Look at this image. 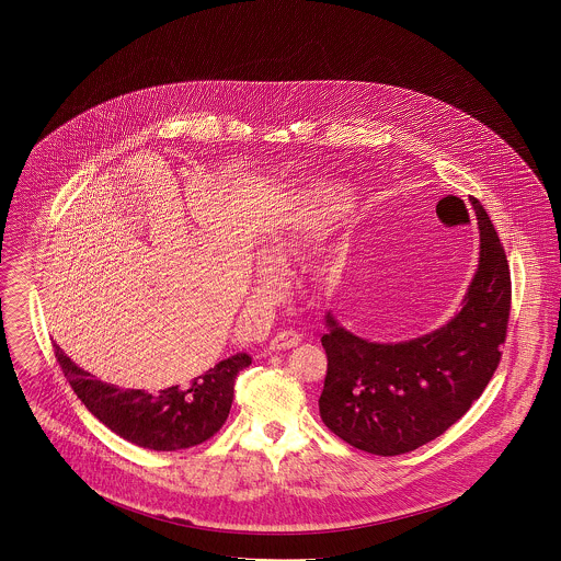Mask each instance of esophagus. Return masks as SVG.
Instances as JSON below:
<instances>
[{
  "mask_svg": "<svg viewBox=\"0 0 561 561\" xmlns=\"http://www.w3.org/2000/svg\"><path fill=\"white\" fill-rule=\"evenodd\" d=\"M302 341V336L296 332V330H280V332H276L274 336H272V341H270V350H289V347H294V345H298Z\"/></svg>",
  "mask_w": 561,
  "mask_h": 561,
  "instance_id": "esophagus-1",
  "label": "esophagus"
}]
</instances>
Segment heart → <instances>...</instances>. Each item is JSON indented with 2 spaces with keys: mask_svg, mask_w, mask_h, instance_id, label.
Listing matches in <instances>:
<instances>
[{
  "mask_svg": "<svg viewBox=\"0 0 561 561\" xmlns=\"http://www.w3.org/2000/svg\"><path fill=\"white\" fill-rule=\"evenodd\" d=\"M350 203V194L345 190H341L339 185H321L320 190H316L309 198V207L302 214V222L307 229H318L321 225H325L330 218H334L336 214H341ZM291 241L289 238H274L267 243V254L274 261H283L289 252ZM259 278L261 283H272L274 280V270L272 265H261L259 270Z\"/></svg>",
  "mask_w": 561,
  "mask_h": 561,
  "instance_id": "1",
  "label": "heart"
}]
</instances>
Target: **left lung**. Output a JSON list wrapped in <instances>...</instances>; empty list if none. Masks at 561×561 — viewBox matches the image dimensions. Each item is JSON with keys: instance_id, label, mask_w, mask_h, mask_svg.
Listing matches in <instances>:
<instances>
[{"instance_id": "1", "label": "left lung", "mask_w": 561, "mask_h": 561, "mask_svg": "<svg viewBox=\"0 0 561 561\" xmlns=\"http://www.w3.org/2000/svg\"><path fill=\"white\" fill-rule=\"evenodd\" d=\"M471 205L480 263L462 309L445 325L410 341L374 343L325 316L321 421L360 451L400 456L434 440L480 398L499 367L512 300L510 265L480 201Z\"/></svg>"}]
</instances>
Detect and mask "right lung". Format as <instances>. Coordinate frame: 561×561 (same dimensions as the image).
<instances>
[{
  "instance_id": "right-lung-1",
  "label": "right lung",
  "mask_w": 561,
  "mask_h": 561,
  "mask_svg": "<svg viewBox=\"0 0 561 561\" xmlns=\"http://www.w3.org/2000/svg\"><path fill=\"white\" fill-rule=\"evenodd\" d=\"M54 352L81 403L114 434L153 451L187 449L211 438L229 416L238 374L252 363L240 352L181 387L149 393L101 382L78 367L60 345L54 343Z\"/></svg>"
}]
</instances>
